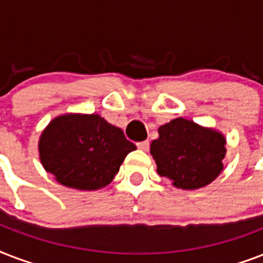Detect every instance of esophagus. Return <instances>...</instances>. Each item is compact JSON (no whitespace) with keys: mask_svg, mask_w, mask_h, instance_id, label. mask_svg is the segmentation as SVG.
Returning <instances> with one entry per match:
<instances>
[{"mask_svg":"<svg viewBox=\"0 0 263 263\" xmlns=\"http://www.w3.org/2000/svg\"><path fill=\"white\" fill-rule=\"evenodd\" d=\"M136 146H138V148L142 150V152H147L148 147H150V143H148L147 140H144V142H139Z\"/></svg>","mask_w":263,"mask_h":263,"instance_id":"obj_1","label":"esophagus"}]
</instances>
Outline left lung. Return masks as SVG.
I'll use <instances>...</instances> for the list:
<instances>
[{"label": "left lung", "instance_id": "8db88e82", "mask_svg": "<svg viewBox=\"0 0 263 263\" xmlns=\"http://www.w3.org/2000/svg\"><path fill=\"white\" fill-rule=\"evenodd\" d=\"M158 135L150 144L157 173L176 188L206 187L222 172L227 153L222 132L177 117L161 125Z\"/></svg>", "mask_w": 263, "mask_h": 263}]
</instances>
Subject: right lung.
<instances>
[{
	"mask_svg": "<svg viewBox=\"0 0 263 263\" xmlns=\"http://www.w3.org/2000/svg\"><path fill=\"white\" fill-rule=\"evenodd\" d=\"M136 146L97 113H65L47 124L38 152L45 171L65 187L94 191L115 179Z\"/></svg>",
	"mask_w": 263,
	"mask_h": 263,
	"instance_id": "obj_1",
	"label": "right lung"
}]
</instances>
